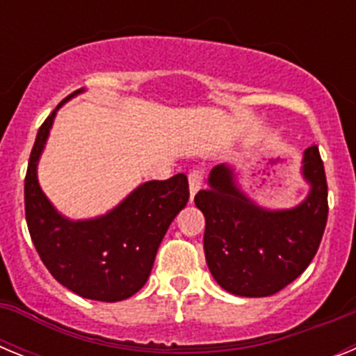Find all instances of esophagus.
Instances as JSON below:
<instances>
[{
	"instance_id": "esophagus-1",
	"label": "esophagus",
	"mask_w": 356,
	"mask_h": 356,
	"mask_svg": "<svg viewBox=\"0 0 356 356\" xmlns=\"http://www.w3.org/2000/svg\"><path fill=\"white\" fill-rule=\"evenodd\" d=\"M203 185V172L200 169H193V171L188 172V193H191V201L194 200L196 193Z\"/></svg>"
}]
</instances>
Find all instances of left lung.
Wrapping results in <instances>:
<instances>
[{"label":"left lung","instance_id":"obj_1","mask_svg":"<svg viewBox=\"0 0 356 356\" xmlns=\"http://www.w3.org/2000/svg\"><path fill=\"white\" fill-rule=\"evenodd\" d=\"M301 163V175L310 191L292 209L257 205L242 193L228 163L216 165L209 175V188L194 197L207 222V266L229 294H276L316 257L328 219V185L317 146L305 149Z\"/></svg>","mask_w":356,"mask_h":356}]
</instances>
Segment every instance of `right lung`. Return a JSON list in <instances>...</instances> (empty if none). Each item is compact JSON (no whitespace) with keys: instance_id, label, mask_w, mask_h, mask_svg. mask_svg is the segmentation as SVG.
<instances>
[{"instance_id":"obj_1","label":"right lung","mask_w":356,"mask_h":356,"mask_svg":"<svg viewBox=\"0 0 356 356\" xmlns=\"http://www.w3.org/2000/svg\"><path fill=\"white\" fill-rule=\"evenodd\" d=\"M80 92L69 94L39 128L24 180V210L33 246L53 278L81 298L114 303L147 282L163 235L187 205L188 184L180 172L140 184L99 217L72 221L62 216L42 193L37 165L56 110Z\"/></svg>"}]
</instances>
